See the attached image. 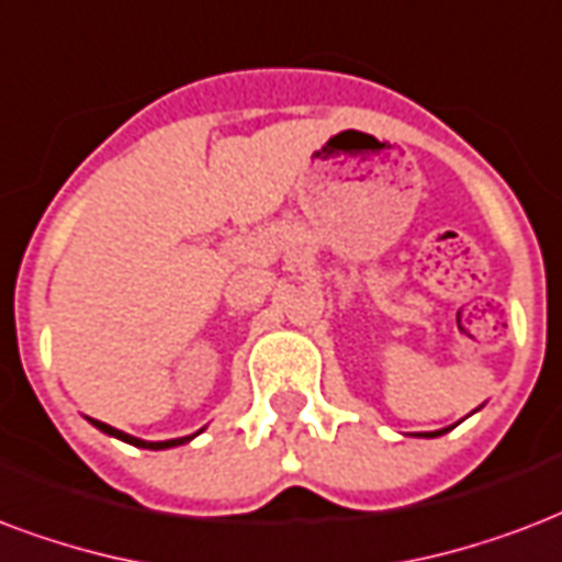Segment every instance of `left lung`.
Here are the masks:
<instances>
[{
    "label": "left lung",
    "mask_w": 562,
    "mask_h": 562,
    "mask_svg": "<svg viewBox=\"0 0 562 562\" xmlns=\"http://www.w3.org/2000/svg\"><path fill=\"white\" fill-rule=\"evenodd\" d=\"M453 426H445V429H436V432H415L417 438H438V436H445V432H450Z\"/></svg>",
    "instance_id": "8db88e82"
}]
</instances>
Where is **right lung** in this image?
<instances>
[{
  "instance_id": "right-lung-1",
  "label": "right lung",
  "mask_w": 562,
  "mask_h": 562,
  "mask_svg": "<svg viewBox=\"0 0 562 562\" xmlns=\"http://www.w3.org/2000/svg\"><path fill=\"white\" fill-rule=\"evenodd\" d=\"M91 424L100 429V432H105V436H112L117 438V441H126V445H133V447H145V450H168V447H180V445H189L192 438L201 436L204 429H198L195 436H183V438H168V441H145V438H136V436H130V432H124V429H115V426H109L103 424V420H94V417H88Z\"/></svg>"
}]
</instances>
